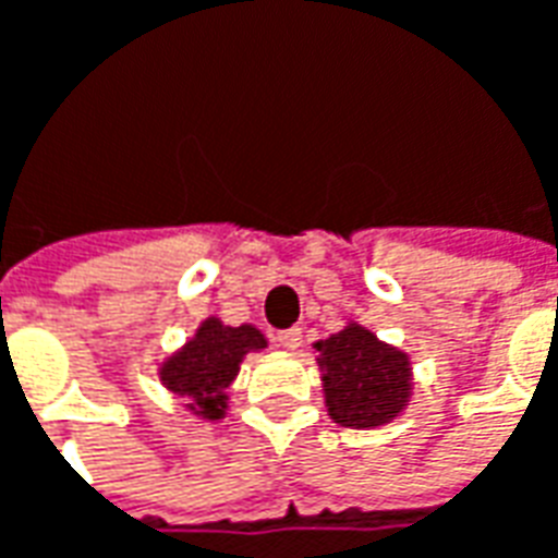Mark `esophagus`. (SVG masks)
<instances>
[{
    "mask_svg": "<svg viewBox=\"0 0 558 558\" xmlns=\"http://www.w3.org/2000/svg\"><path fill=\"white\" fill-rule=\"evenodd\" d=\"M278 343L283 347V350H299L302 347V328H283V331H278Z\"/></svg>",
    "mask_w": 558,
    "mask_h": 558,
    "instance_id": "esophagus-1",
    "label": "esophagus"
}]
</instances>
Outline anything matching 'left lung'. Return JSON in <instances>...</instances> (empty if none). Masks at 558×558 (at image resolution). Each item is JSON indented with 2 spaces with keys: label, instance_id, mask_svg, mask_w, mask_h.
I'll return each mask as SVG.
<instances>
[{
  "label": "left lung",
  "instance_id": "obj_1",
  "mask_svg": "<svg viewBox=\"0 0 558 558\" xmlns=\"http://www.w3.org/2000/svg\"><path fill=\"white\" fill-rule=\"evenodd\" d=\"M323 352V386L328 415L343 427H376L407 407L410 398V362L407 355L379 343L362 326H347L328 340Z\"/></svg>",
  "mask_w": 558,
  "mask_h": 558
}]
</instances>
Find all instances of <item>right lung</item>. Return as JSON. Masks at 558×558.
Wrapping results in <instances>:
<instances>
[{
	"mask_svg": "<svg viewBox=\"0 0 558 558\" xmlns=\"http://www.w3.org/2000/svg\"><path fill=\"white\" fill-rule=\"evenodd\" d=\"M266 338L254 326L230 328L220 319H206L194 340H187L182 352H175L160 367L163 386L187 400L191 410H199L206 418L223 415V388L230 386L239 364L251 350H263Z\"/></svg>",
	"mask_w": 558,
	"mask_h": 558,
	"instance_id": "add662e5",
	"label": "right lung"
}]
</instances>
